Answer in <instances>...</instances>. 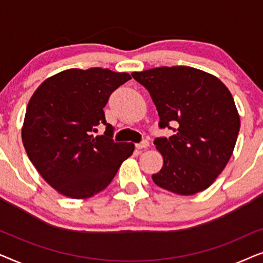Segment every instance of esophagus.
Returning <instances> with one entry per match:
<instances>
[{"label":"esophagus","mask_w":263,"mask_h":263,"mask_svg":"<svg viewBox=\"0 0 263 263\" xmlns=\"http://www.w3.org/2000/svg\"><path fill=\"white\" fill-rule=\"evenodd\" d=\"M149 146V142L147 141V140H143V141H141V142H139V143H136L135 145V147L138 149H145V148H147V147Z\"/></svg>","instance_id":"1"}]
</instances>
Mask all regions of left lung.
Wrapping results in <instances>:
<instances>
[{
  "mask_svg": "<svg viewBox=\"0 0 263 263\" xmlns=\"http://www.w3.org/2000/svg\"><path fill=\"white\" fill-rule=\"evenodd\" d=\"M132 75L149 92L159 128L175 132L170 138L154 140L164 164L152 175L153 182L178 195L207 189L231 158L240 127L228 87L214 75L185 66L158 67Z\"/></svg>",
  "mask_w": 263,
  "mask_h": 263,
  "instance_id": "left-lung-1",
  "label": "left lung"
}]
</instances>
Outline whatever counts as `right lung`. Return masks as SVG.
<instances>
[{"mask_svg":"<svg viewBox=\"0 0 263 263\" xmlns=\"http://www.w3.org/2000/svg\"><path fill=\"white\" fill-rule=\"evenodd\" d=\"M130 79L103 68H73L46 79L31 97L24 147L42 177L62 195L87 199L102 192L134 152V143L114 141L103 110L111 93ZM100 124L106 133L95 137Z\"/></svg>","mask_w":263,"mask_h":263,"instance_id":"right-lung-1","label":"right lung"}]
</instances>
